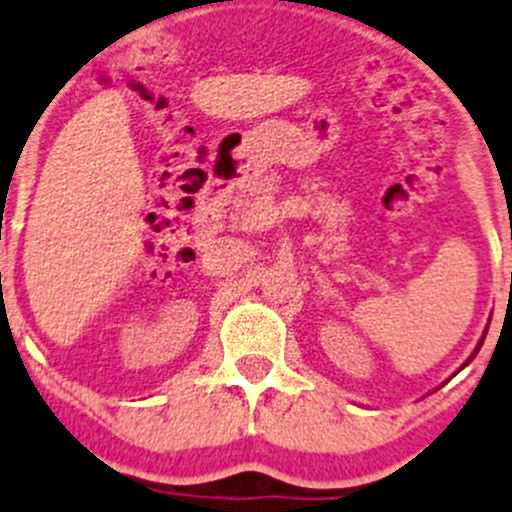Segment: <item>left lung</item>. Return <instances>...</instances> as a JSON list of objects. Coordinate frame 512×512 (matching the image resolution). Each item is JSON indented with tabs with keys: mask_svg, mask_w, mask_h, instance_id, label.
<instances>
[{
	"mask_svg": "<svg viewBox=\"0 0 512 512\" xmlns=\"http://www.w3.org/2000/svg\"><path fill=\"white\" fill-rule=\"evenodd\" d=\"M483 336H486V333H483ZM481 343H483V338H481V341H478V348H481ZM478 348H476V353H478ZM476 353H473V355H476ZM473 355H471V358H473ZM471 358H469V360H471ZM469 360H466V363H469ZM466 363H464V365H466Z\"/></svg>",
	"mask_w": 512,
	"mask_h": 512,
	"instance_id": "1",
	"label": "left lung"
}]
</instances>
